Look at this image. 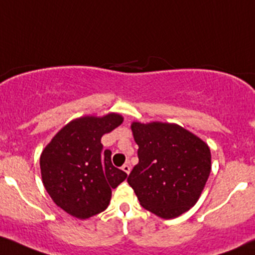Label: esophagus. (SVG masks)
Wrapping results in <instances>:
<instances>
[{"label": "esophagus", "instance_id": "esophagus-1", "mask_svg": "<svg viewBox=\"0 0 255 255\" xmlns=\"http://www.w3.org/2000/svg\"><path fill=\"white\" fill-rule=\"evenodd\" d=\"M122 170L125 171V172L127 173V175H129V172H130V166H129V163H126V165H123V166H122Z\"/></svg>", "mask_w": 255, "mask_h": 255}]
</instances>
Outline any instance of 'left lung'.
<instances>
[{
	"label": "left lung",
	"instance_id": "left-lung-1",
	"mask_svg": "<svg viewBox=\"0 0 255 255\" xmlns=\"http://www.w3.org/2000/svg\"><path fill=\"white\" fill-rule=\"evenodd\" d=\"M139 162L128 176L144 209L175 219L199 199L211 170L204 140L175 123L133 122Z\"/></svg>",
	"mask_w": 255,
	"mask_h": 255
}]
</instances>
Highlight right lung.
<instances>
[{"mask_svg":"<svg viewBox=\"0 0 255 255\" xmlns=\"http://www.w3.org/2000/svg\"><path fill=\"white\" fill-rule=\"evenodd\" d=\"M122 122L115 112L79 117L61 128L42 150V183L55 204L69 215L85 220L100 214L110 204L112 189L127 178L101 144V136Z\"/></svg>","mask_w":255,"mask_h":255,"instance_id":"obj_1","label":"right lung"}]
</instances>
